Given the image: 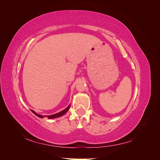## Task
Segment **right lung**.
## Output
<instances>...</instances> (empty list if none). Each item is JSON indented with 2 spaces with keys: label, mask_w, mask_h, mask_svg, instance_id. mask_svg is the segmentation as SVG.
<instances>
[{
  "label": "right lung",
  "mask_w": 160,
  "mask_h": 160,
  "mask_svg": "<svg viewBox=\"0 0 160 160\" xmlns=\"http://www.w3.org/2000/svg\"><path fill=\"white\" fill-rule=\"evenodd\" d=\"M69 108H70V105L68 106V107H67L66 109H65L64 110H62V111H60V112H59V113H55V114H53V115H45V117H47V118H48L49 119H54V118H59V117H61V116H62V115H63L64 114H65L67 111H68V110L69 109ZM31 111L32 112L34 113V114H35L37 116H38V118H44V116L43 115H39V114H37L36 112H35V111H34L33 110H31Z\"/></svg>",
  "instance_id": "1"
}]
</instances>
